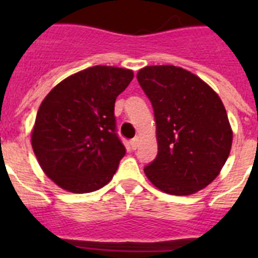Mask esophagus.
<instances>
[{"mask_svg": "<svg viewBox=\"0 0 258 258\" xmlns=\"http://www.w3.org/2000/svg\"><path fill=\"white\" fill-rule=\"evenodd\" d=\"M138 143H140V140H138V138H133V140L131 141V149L136 150L137 147H138Z\"/></svg>", "mask_w": 258, "mask_h": 258, "instance_id": "1", "label": "esophagus"}]
</instances>
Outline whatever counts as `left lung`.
Returning <instances> with one entry per match:
<instances>
[{"instance_id": "8db88e82", "label": "left lung", "mask_w": 258, "mask_h": 258, "mask_svg": "<svg viewBox=\"0 0 258 258\" xmlns=\"http://www.w3.org/2000/svg\"><path fill=\"white\" fill-rule=\"evenodd\" d=\"M156 121L157 156L147 178L170 195H191L208 186L229 157L232 132L213 89L175 66H149L137 75Z\"/></svg>"}]
</instances>
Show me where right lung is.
<instances>
[{"label":"right lung","instance_id":"add662e5","mask_svg":"<svg viewBox=\"0 0 258 258\" xmlns=\"http://www.w3.org/2000/svg\"><path fill=\"white\" fill-rule=\"evenodd\" d=\"M133 76L131 70L95 66L67 77L45 97L32 147L59 187L85 194L112 179L126 152L116 129L115 101Z\"/></svg>","mask_w":258,"mask_h":258}]
</instances>
